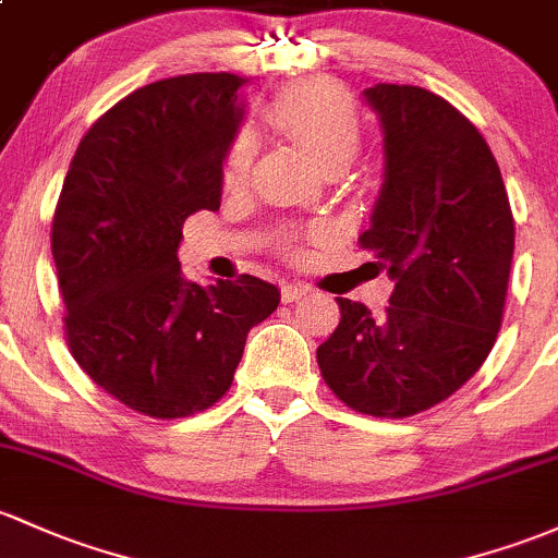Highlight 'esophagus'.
<instances>
[{"instance_id": "esophagus-1", "label": "esophagus", "mask_w": 558, "mask_h": 558, "mask_svg": "<svg viewBox=\"0 0 558 558\" xmlns=\"http://www.w3.org/2000/svg\"><path fill=\"white\" fill-rule=\"evenodd\" d=\"M308 295H311V287L301 284V281H290V284L281 287V301L284 303L303 301V298H308Z\"/></svg>"}]
</instances>
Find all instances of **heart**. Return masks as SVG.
I'll return each instance as SVG.
<instances>
[{
    "instance_id": "obj_1",
    "label": "heart",
    "mask_w": 558,
    "mask_h": 558,
    "mask_svg": "<svg viewBox=\"0 0 558 558\" xmlns=\"http://www.w3.org/2000/svg\"><path fill=\"white\" fill-rule=\"evenodd\" d=\"M268 119L298 141L322 167L349 165L359 148L362 122L349 95L329 82H298L268 106ZM253 161V137H233L223 161V181L239 183Z\"/></svg>"
}]
</instances>
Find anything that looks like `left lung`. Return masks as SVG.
<instances>
[{
  "instance_id": "8db88e82",
  "label": "left lung",
  "mask_w": 558,
  "mask_h": 558,
  "mask_svg": "<svg viewBox=\"0 0 558 558\" xmlns=\"http://www.w3.org/2000/svg\"><path fill=\"white\" fill-rule=\"evenodd\" d=\"M383 130V185L359 236L393 279L373 314L338 298L316 349L325 383L356 412L410 417L452 397L493 351L513 260V215L482 133L412 85L362 93Z\"/></svg>"
}]
</instances>
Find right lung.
Here are the masks:
<instances>
[{"label": "right lung", "instance_id": "right-lung-1", "mask_svg": "<svg viewBox=\"0 0 558 558\" xmlns=\"http://www.w3.org/2000/svg\"><path fill=\"white\" fill-rule=\"evenodd\" d=\"M236 74L154 82L82 137L52 218L65 338L106 393L143 415L185 417L231 388L247 332L277 311L257 277H183V220L218 209L244 119Z\"/></svg>", "mask_w": 558, "mask_h": 558}]
</instances>
